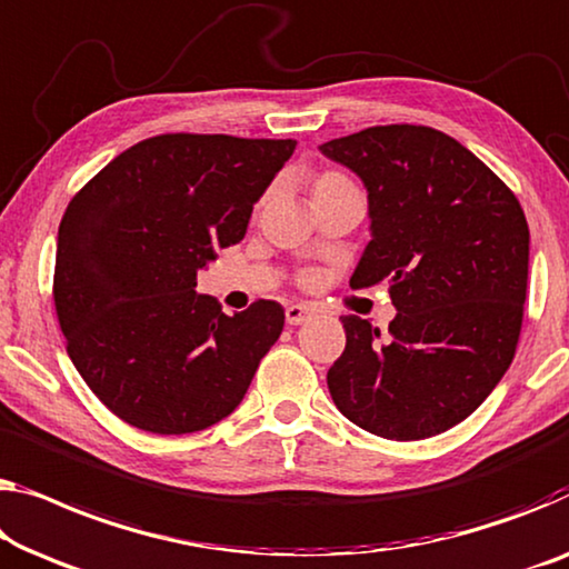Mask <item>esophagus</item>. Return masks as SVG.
Returning <instances> with one entry per match:
<instances>
[{
	"instance_id": "34e87169",
	"label": "esophagus",
	"mask_w": 569,
	"mask_h": 569,
	"mask_svg": "<svg viewBox=\"0 0 569 569\" xmlns=\"http://www.w3.org/2000/svg\"><path fill=\"white\" fill-rule=\"evenodd\" d=\"M313 313L311 307H303V303H291V307H286V321L288 325H303L309 317Z\"/></svg>"
}]
</instances>
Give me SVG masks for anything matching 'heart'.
<instances>
[{"label": "heart", "mask_w": 569, "mask_h": 569, "mask_svg": "<svg viewBox=\"0 0 569 569\" xmlns=\"http://www.w3.org/2000/svg\"><path fill=\"white\" fill-rule=\"evenodd\" d=\"M342 183H350V178L337 173V171H325V173H319L317 178H313L311 191H325V189H332V186H342Z\"/></svg>", "instance_id": "heart-1"}]
</instances>
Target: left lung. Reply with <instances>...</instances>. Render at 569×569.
I'll return each mask as SVG.
<instances>
[{
  "label": "left lung",
  "instance_id": "8db88e82",
  "mask_svg": "<svg viewBox=\"0 0 569 569\" xmlns=\"http://www.w3.org/2000/svg\"><path fill=\"white\" fill-rule=\"evenodd\" d=\"M368 189L370 242L350 286L388 283V337L347 313L327 372L337 409L411 442L468 419L511 366L529 278V224L513 191L449 134L368 127L319 146Z\"/></svg>",
  "mask_w": 569,
  "mask_h": 569
}]
</instances>
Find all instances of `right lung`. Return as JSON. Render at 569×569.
<instances>
[{
    "mask_svg": "<svg viewBox=\"0 0 569 569\" xmlns=\"http://www.w3.org/2000/svg\"><path fill=\"white\" fill-rule=\"evenodd\" d=\"M296 140L158 134L120 152L68 203L53 299L68 358L114 417L191 435L240 406L283 332L281 303L227 317L197 273L237 244Z\"/></svg>",
    "mask_w": 569,
    "mask_h": 569,
    "instance_id": "right-lung-1",
    "label": "right lung"
}]
</instances>
